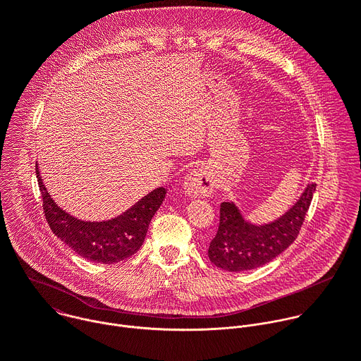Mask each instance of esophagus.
<instances>
[{
    "label": "esophagus",
    "mask_w": 361,
    "mask_h": 361,
    "mask_svg": "<svg viewBox=\"0 0 361 361\" xmlns=\"http://www.w3.org/2000/svg\"><path fill=\"white\" fill-rule=\"evenodd\" d=\"M183 188L185 195L190 198L209 197L216 188V181L210 171L205 169H197L187 176Z\"/></svg>",
    "instance_id": "obj_1"
}]
</instances>
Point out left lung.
<instances>
[{
    "mask_svg": "<svg viewBox=\"0 0 361 361\" xmlns=\"http://www.w3.org/2000/svg\"><path fill=\"white\" fill-rule=\"evenodd\" d=\"M314 191L316 183L307 184L283 216L264 224L247 220L234 201L221 202L219 231L209 245L212 263L226 271L240 273L274 260L297 238Z\"/></svg>",
    "mask_w": 361,
    "mask_h": 361,
    "instance_id": "8db88e82",
    "label": "left lung"
}]
</instances>
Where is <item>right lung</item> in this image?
Returning <instances> with one entry per match:
<instances>
[{"mask_svg": "<svg viewBox=\"0 0 361 361\" xmlns=\"http://www.w3.org/2000/svg\"><path fill=\"white\" fill-rule=\"evenodd\" d=\"M35 174L49 228L82 259L102 264L123 262L137 252L144 243L151 219L160 209L167 192L166 188L159 187L118 217L106 221H85L63 210L53 200L42 183L38 166Z\"/></svg>", "mask_w": 361, "mask_h": 361, "instance_id": "1", "label": "right lung"}]
</instances>
